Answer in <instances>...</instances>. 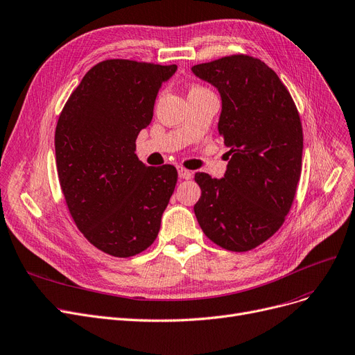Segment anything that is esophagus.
Returning a JSON list of instances; mask_svg holds the SVG:
<instances>
[{
    "label": "esophagus",
    "mask_w": 355,
    "mask_h": 355,
    "mask_svg": "<svg viewBox=\"0 0 355 355\" xmlns=\"http://www.w3.org/2000/svg\"><path fill=\"white\" fill-rule=\"evenodd\" d=\"M191 171H189V169L186 168H178V177L182 178V180H190L191 178Z\"/></svg>",
    "instance_id": "1"
}]
</instances>
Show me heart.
<instances>
[{"instance_id":"1","label":"heart","mask_w":355,"mask_h":355,"mask_svg":"<svg viewBox=\"0 0 355 355\" xmlns=\"http://www.w3.org/2000/svg\"><path fill=\"white\" fill-rule=\"evenodd\" d=\"M203 89H206V88H203V87H200V85H194V87H191L190 92H193V91H203Z\"/></svg>"}]
</instances>
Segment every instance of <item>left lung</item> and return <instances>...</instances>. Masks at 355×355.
<instances>
[{"label": "left lung", "instance_id": "1", "mask_svg": "<svg viewBox=\"0 0 355 355\" xmlns=\"http://www.w3.org/2000/svg\"><path fill=\"white\" fill-rule=\"evenodd\" d=\"M219 89V135L229 148L222 180L196 173L202 196L194 205L205 235L222 248L246 252L282 227L302 173L303 130L297 107L263 60L230 55L194 65Z\"/></svg>", "mask_w": 355, "mask_h": 355}]
</instances>
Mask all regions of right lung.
I'll return each mask as SVG.
<instances>
[{"mask_svg":"<svg viewBox=\"0 0 355 355\" xmlns=\"http://www.w3.org/2000/svg\"><path fill=\"white\" fill-rule=\"evenodd\" d=\"M175 71L177 65L103 60L59 114L55 153L68 210L87 241L112 257L149 248L174 193L175 166H146L135 150L161 84Z\"/></svg>","mask_w":355,"mask_h":355,"instance_id":"obj_1","label":"right lung"}]
</instances>
